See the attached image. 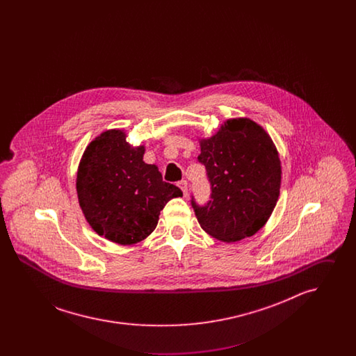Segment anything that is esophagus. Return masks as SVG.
<instances>
[{"mask_svg": "<svg viewBox=\"0 0 356 356\" xmlns=\"http://www.w3.org/2000/svg\"><path fill=\"white\" fill-rule=\"evenodd\" d=\"M177 186H179V188L183 191L184 196H186V193H188V183H186V180H181V181H179V183H177Z\"/></svg>", "mask_w": 356, "mask_h": 356, "instance_id": "esophagus-1", "label": "esophagus"}]
</instances>
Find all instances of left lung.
Instances as JSON below:
<instances>
[{"label": "left lung", "instance_id": "1", "mask_svg": "<svg viewBox=\"0 0 356 356\" xmlns=\"http://www.w3.org/2000/svg\"><path fill=\"white\" fill-rule=\"evenodd\" d=\"M197 160L211 186L209 200L191 204L211 236L238 241L254 235L271 216L280 192V160L267 132L250 119L228 120L200 141Z\"/></svg>", "mask_w": 356, "mask_h": 356}]
</instances>
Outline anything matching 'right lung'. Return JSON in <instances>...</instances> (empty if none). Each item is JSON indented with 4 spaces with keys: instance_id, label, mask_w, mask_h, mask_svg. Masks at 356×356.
Segmentation results:
<instances>
[{
    "instance_id": "1",
    "label": "right lung",
    "mask_w": 356,
    "mask_h": 356,
    "mask_svg": "<svg viewBox=\"0 0 356 356\" xmlns=\"http://www.w3.org/2000/svg\"><path fill=\"white\" fill-rule=\"evenodd\" d=\"M125 137L112 129L88 145L76 188L90 227L111 241L129 245L151 235L160 211L183 192L163 181L157 167L143 161L144 147H131Z\"/></svg>"
}]
</instances>
